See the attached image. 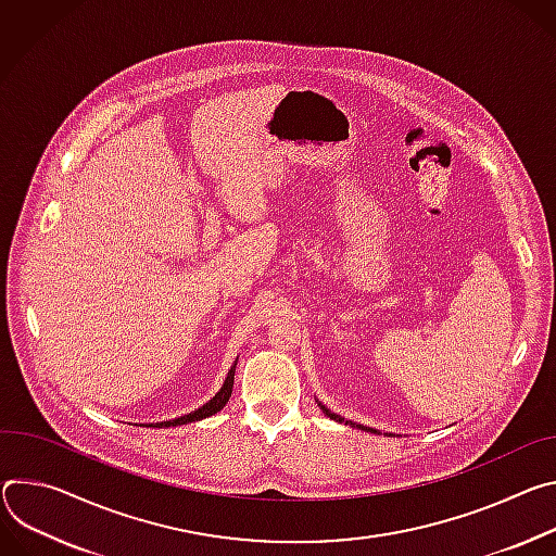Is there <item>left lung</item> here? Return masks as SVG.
I'll return each instance as SVG.
<instances>
[{"mask_svg": "<svg viewBox=\"0 0 556 556\" xmlns=\"http://www.w3.org/2000/svg\"><path fill=\"white\" fill-rule=\"evenodd\" d=\"M320 408H323V413L327 415V417H331V419H336V421H340V424H349V426H353V428H359V430H368V433H378V430H374V428H366V426H359V424H353V421H349V419H344V417H340V415H336V413H331L327 406H323V404H318Z\"/></svg>", "mask_w": 556, "mask_h": 556, "instance_id": "1", "label": "left lung"}]
</instances>
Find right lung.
I'll use <instances>...</instances> for the list:
<instances>
[{"label":"right lung","mask_w":556,"mask_h":556,"mask_svg":"<svg viewBox=\"0 0 556 556\" xmlns=\"http://www.w3.org/2000/svg\"><path fill=\"white\" fill-rule=\"evenodd\" d=\"M233 371H236V364L229 368V374L225 378V384L220 387V391L207 402L203 404L199 410L190 413V415H182V417H176V419H169V421H161V424H148V426H156V428H169V426H180V424H190V421H199V419H205L214 413H218L231 397V387H233Z\"/></svg>","instance_id":"add662e5"}]
</instances>
